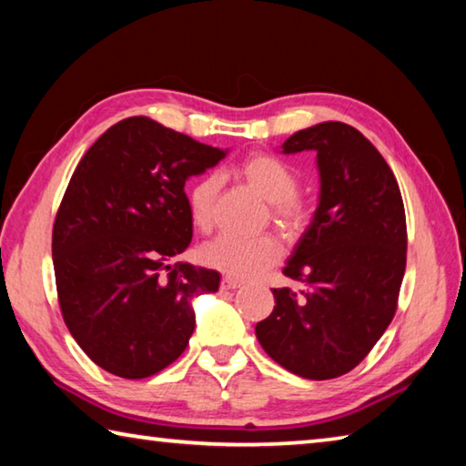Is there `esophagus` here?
I'll use <instances>...</instances> for the list:
<instances>
[{
  "label": "esophagus",
  "instance_id": "esophagus-1",
  "mask_svg": "<svg viewBox=\"0 0 466 466\" xmlns=\"http://www.w3.org/2000/svg\"><path fill=\"white\" fill-rule=\"evenodd\" d=\"M241 280H235V279H228V276H225L223 280H220V289L223 290H235V289H239L241 287Z\"/></svg>",
  "mask_w": 466,
  "mask_h": 466
}]
</instances>
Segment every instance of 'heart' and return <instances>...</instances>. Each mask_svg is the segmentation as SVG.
Returning <instances> with one entry per match:
<instances>
[{
  "mask_svg": "<svg viewBox=\"0 0 466 466\" xmlns=\"http://www.w3.org/2000/svg\"><path fill=\"white\" fill-rule=\"evenodd\" d=\"M241 176L248 184L272 204L274 223L287 238L303 233L309 220L305 202L299 198V174L287 161L270 153H256L241 163ZM218 177L204 176L187 192V207L194 227L208 233L215 225V204ZM282 246L274 235H235L225 233L202 249V259L210 268L233 279H254L279 262Z\"/></svg>",
  "mask_w": 466,
  "mask_h": 466,
  "instance_id": "1",
  "label": "heart"
}]
</instances>
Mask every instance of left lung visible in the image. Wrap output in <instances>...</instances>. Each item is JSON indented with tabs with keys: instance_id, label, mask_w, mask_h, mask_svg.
<instances>
[{
	"instance_id": "8db88e82",
	"label": "left lung",
	"mask_w": 466,
	"mask_h": 466,
	"mask_svg": "<svg viewBox=\"0 0 466 466\" xmlns=\"http://www.w3.org/2000/svg\"><path fill=\"white\" fill-rule=\"evenodd\" d=\"M315 151L321 194L284 268L307 290L272 289L274 311L256 325L274 362L311 380L356 369L397 311L407 259L403 198L369 138L344 122L289 137L282 153Z\"/></svg>"
}]
</instances>
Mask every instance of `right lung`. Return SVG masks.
Here are the masks:
<instances>
[{"label": "right lung", "instance_id": "right-lung-1", "mask_svg": "<svg viewBox=\"0 0 466 466\" xmlns=\"http://www.w3.org/2000/svg\"><path fill=\"white\" fill-rule=\"evenodd\" d=\"M225 155L133 116L77 163L56 210L53 266L65 325L100 369L147 379L186 350L192 299L217 292L220 274L169 262L192 241L184 184Z\"/></svg>", "mask_w": 466, "mask_h": 466}]
</instances>
